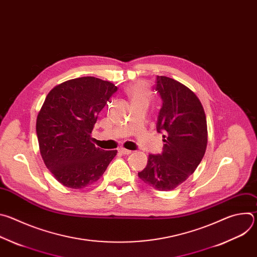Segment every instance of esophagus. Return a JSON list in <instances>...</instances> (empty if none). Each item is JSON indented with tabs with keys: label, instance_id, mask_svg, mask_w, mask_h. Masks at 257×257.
Returning a JSON list of instances; mask_svg holds the SVG:
<instances>
[{
	"label": "esophagus",
	"instance_id": "1",
	"mask_svg": "<svg viewBox=\"0 0 257 257\" xmlns=\"http://www.w3.org/2000/svg\"><path fill=\"white\" fill-rule=\"evenodd\" d=\"M118 152H119V153H121V154H123V155H130V154L132 153L131 151L126 150V149H124V148H120V149L118 150Z\"/></svg>",
	"mask_w": 257,
	"mask_h": 257
}]
</instances>
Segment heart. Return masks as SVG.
I'll list each match as a JSON object with an SVG mask.
<instances>
[{"label": "heart", "instance_id": "1", "mask_svg": "<svg viewBox=\"0 0 257 257\" xmlns=\"http://www.w3.org/2000/svg\"><path fill=\"white\" fill-rule=\"evenodd\" d=\"M127 92H128V95L130 96L132 102H137V101L149 102V100L151 99V96H152L151 89L142 81H137L134 84H132L128 88Z\"/></svg>", "mask_w": 257, "mask_h": 257}]
</instances>
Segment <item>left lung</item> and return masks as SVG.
Returning <instances> with one entry per match:
<instances>
[{
    "instance_id": "left-lung-1",
    "label": "left lung",
    "mask_w": 257,
    "mask_h": 257,
    "mask_svg": "<svg viewBox=\"0 0 257 257\" xmlns=\"http://www.w3.org/2000/svg\"><path fill=\"white\" fill-rule=\"evenodd\" d=\"M156 83L163 100L157 131L165 132V144L161 155L149 156L138 177L159 191H169L200 164L207 145V125L203 106L191 89L166 76H157Z\"/></svg>"
}]
</instances>
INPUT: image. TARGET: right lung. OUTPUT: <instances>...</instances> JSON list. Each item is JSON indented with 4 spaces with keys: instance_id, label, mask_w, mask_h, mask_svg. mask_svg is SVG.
Instances as JSON below:
<instances>
[{
    "instance_id": "obj_1",
    "label": "right lung",
    "mask_w": 257,
    "mask_h": 257,
    "mask_svg": "<svg viewBox=\"0 0 257 257\" xmlns=\"http://www.w3.org/2000/svg\"><path fill=\"white\" fill-rule=\"evenodd\" d=\"M109 81L86 76L55 86L36 119L40 151L45 165L62 185L82 189L104 173L117 151L92 143L97 115L115 92Z\"/></svg>"
}]
</instances>
